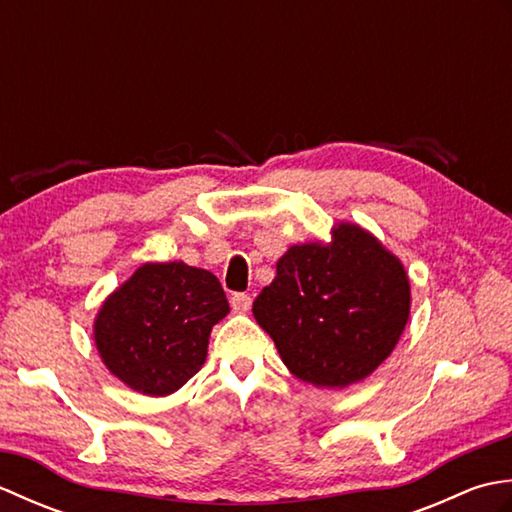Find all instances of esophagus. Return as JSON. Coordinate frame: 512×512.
<instances>
[{
	"instance_id": "esophagus-1",
	"label": "esophagus",
	"mask_w": 512,
	"mask_h": 512,
	"mask_svg": "<svg viewBox=\"0 0 512 512\" xmlns=\"http://www.w3.org/2000/svg\"><path fill=\"white\" fill-rule=\"evenodd\" d=\"M231 306L235 312H248L250 306H253V299H250V295H246V292H233Z\"/></svg>"
}]
</instances>
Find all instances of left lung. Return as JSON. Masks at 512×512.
I'll use <instances>...</instances> for the list:
<instances>
[{
	"instance_id": "1",
	"label": "left lung",
	"mask_w": 512,
	"mask_h": 512,
	"mask_svg": "<svg viewBox=\"0 0 512 512\" xmlns=\"http://www.w3.org/2000/svg\"><path fill=\"white\" fill-rule=\"evenodd\" d=\"M409 299L398 259L363 228L339 224L328 246L288 248L253 314L297 378L345 387L372 374L394 350Z\"/></svg>"
}]
</instances>
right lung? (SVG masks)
<instances>
[{
	"instance_id": "obj_1",
	"label": "right lung",
	"mask_w": 512,
	"mask_h": 512,
	"mask_svg": "<svg viewBox=\"0 0 512 512\" xmlns=\"http://www.w3.org/2000/svg\"><path fill=\"white\" fill-rule=\"evenodd\" d=\"M226 314L209 270L145 264L103 303L94 339L114 376L147 396H167L200 372L211 328Z\"/></svg>"
}]
</instances>
